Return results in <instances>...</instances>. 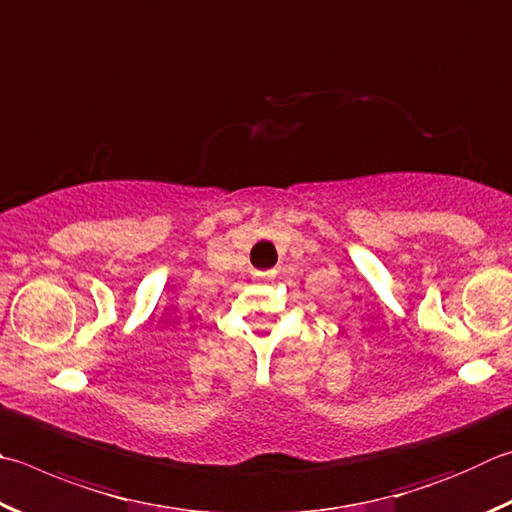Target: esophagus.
Returning a JSON list of instances; mask_svg holds the SVG:
<instances>
[{
	"instance_id": "obj_1",
	"label": "esophagus",
	"mask_w": 512,
	"mask_h": 512,
	"mask_svg": "<svg viewBox=\"0 0 512 512\" xmlns=\"http://www.w3.org/2000/svg\"><path fill=\"white\" fill-rule=\"evenodd\" d=\"M257 277H266V280H268V277H273V271H268V273H255Z\"/></svg>"
}]
</instances>
